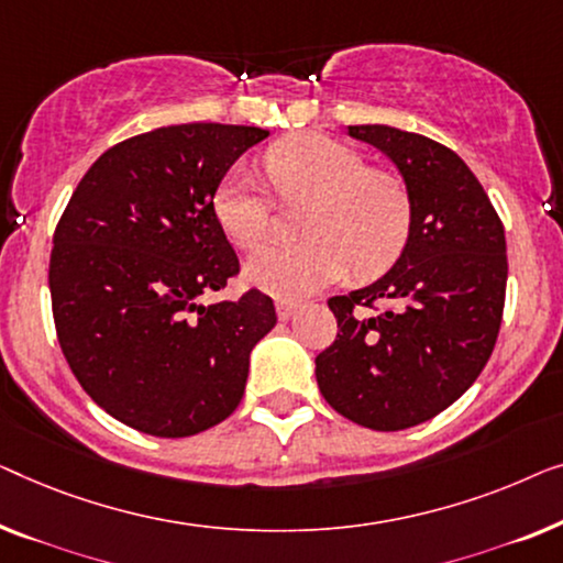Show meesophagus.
<instances>
[{"instance_id":"1","label":"esophagus","mask_w":563,"mask_h":563,"mask_svg":"<svg viewBox=\"0 0 563 563\" xmlns=\"http://www.w3.org/2000/svg\"><path fill=\"white\" fill-rule=\"evenodd\" d=\"M296 313H298V303H290V300H278V319L280 321H290Z\"/></svg>"}]
</instances>
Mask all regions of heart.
I'll return each mask as SVG.
<instances>
[{"label":"heart","mask_w":563,"mask_h":563,"mask_svg":"<svg viewBox=\"0 0 563 563\" xmlns=\"http://www.w3.org/2000/svg\"><path fill=\"white\" fill-rule=\"evenodd\" d=\"M265 170L285 201L311 199L300 242L263 244L244 278L283 300H300L346 273L377 275L406 247L413 206L406 184L369 170L357 150L303 132L265 153ZM213 217L236 247H255L271 229L273 199L247 165H234L213 191Z\"/></svg>","instance_id":"1"}]
</instances>
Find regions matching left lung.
I'll return each instance as SVG.
<instances>
[{"label": "left lung", "mask_w": 563, "mask_h": 563, "mask_svg": "<svg viewBox=\"0 0 563 563\" xmlns=\"http://www.w3.org/2000/svg\"><path fill=\"white\" fill-rule=\"evenodd\" d=\"M346 132L390 157L413 224L383 278L329 298L339 334L316 357V383L350 421L400 431L439 416L485 369L508 285L505 229L454 150L387 124ZM375 302L386 311L367 314Z\"/></svg>", "instance_id": "1"}]
</instances>
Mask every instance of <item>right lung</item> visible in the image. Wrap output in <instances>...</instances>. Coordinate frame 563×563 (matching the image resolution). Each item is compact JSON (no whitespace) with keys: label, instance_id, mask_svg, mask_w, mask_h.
<instances>
[{"label":"right lung","instance_id":"add662e5","mask_svg":"<svg viewBox=\"0 0 563 563\" xmlns=\"http://www.w3.org/2000/svg\"><path fill=\"white\" fill-rule=\"evenodd\" d=\"M267 134L194 122L124 140L86 170L55 227L47 280L60 350L124 426L184 439L240 406L250 354L278 316L260 290L203 303L240 273L213 191Z\"/></svg>","mask_w":563,"mask_h":563}]
</instances>
